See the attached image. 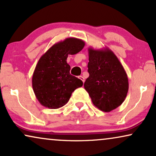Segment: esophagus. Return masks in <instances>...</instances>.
Wrapping results in <instances>:
<instances>
[{"label":"esophagus","instance_id":"34e87169","mask_svg":"<svg viewBox=\"0 0 156 156\" xmlns=\"http://www.w3.org/2000/svg\"><path fill=\"white\" fill-rule=\"evenodd\" d=\"M79 78H80V80L82 81V82H83V83H84V77H83V76H79Z\"/></svg>","mask_w":156,"mask_h":156}]
</instances>
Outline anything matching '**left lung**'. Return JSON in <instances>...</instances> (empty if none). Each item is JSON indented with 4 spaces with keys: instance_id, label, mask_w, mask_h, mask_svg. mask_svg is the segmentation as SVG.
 I'll return each mask as SVG.
<instances>
[{
    "instance_id": "8db88e82",
    "label": "left lung",
    "mask_w": 156,
    "mask_h": 156,
    "mask_svg": "<svg viewBox=\"0 0 156 156\" xmlns=\"http://www.w3.org/2000/svg\"><path fill=\"white\" fill-rule=\"evenodd\" d=\"M88 72L84 84L92 103L109 112L124 102L128 92V78L120 62L110 48H89Z\"/></svg>"
}]
</instances>
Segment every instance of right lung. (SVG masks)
Segmentation results:
<instances>
[{"label": "right lung", "mask_w": 156, "mask_h": 156, "mask_svg": "<svg viewBox=\"0 0 156 156\" xmlns=\"http://www.w3.org/2000/svg\"><path fill=\"white\" fill-rule=\"evenodd\" d=\"M84 41L67 38L54 44L38 60L32 77V87L40 104L49 109L62 108L72 92L83 85L82 81L69 73L66 62L69 54H77L84 46Z\"/></svg>", "instance_id": "obj_1"}]
</instances>
